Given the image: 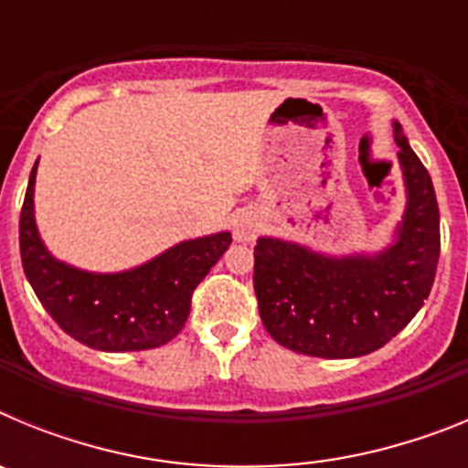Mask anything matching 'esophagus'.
<instances>
[{
	"instance_id": "esophagus-1",
	"label": "esophagus",
	"mask_w": 468,
	"mask_h": 468,
	"mask_svg": "<svg viewBox=\"0 0 468 468\" xmlns=\"http://www.w3.org/2000/svg\"><path fill=\"white\" fill-rule=\"evenodd\" d=\"M260 231H262V220H260V215H255L253 210H246V213L237 215V220H234V239L241 243H250L255 241Z\"/></svg>"
}]
</instances>
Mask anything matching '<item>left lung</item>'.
I'll use <instances>...</instances> for the list:
<instances>
[{
  "instance_id": "8db88e82",
  "label": "left lung",
  "mask_w": 468,
  "mask_h": 468,
  "mask_svg": "<svg viewBox=\"0 0 468 468\" xmlns=\"http://www.w3.org/2000/svg\"><path fill=\"white\" fill-rule=\"evenodd\" d=\"M394 138L405 210L387 248L337 258L283 239H258L260 318L285 349L318 358L366 356L410 324L431 292L441 255L436 192L399 122Z\"/></svg>"
}]
</instances>
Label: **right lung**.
Wrapping results in <instances>:
<instances>
[{"mask_svg":"<svg viewBox=\"0 0 468 468\" xmlns=\"http://www.w3.org/2000/svg\"><path fill=\"white\" fill-rule=\"evenodd\" d=\"M37 164L20 210V260L44 309L69 337L90 349L143 351L171 342L187 321L194 288L229 248V231L180 241L133 270H77L53 258L39 237Z\"/></svg>","mask_w":468,"mask_h":468,"instance_id":"1","label":"right lung"}]
</instances>
